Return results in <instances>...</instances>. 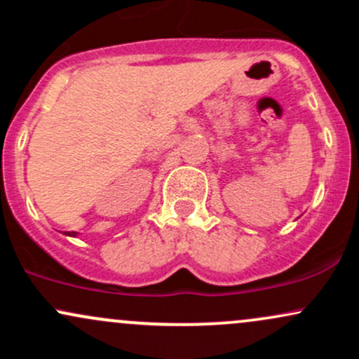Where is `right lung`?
Returning a JSON list of instances; mask_svg holds the SVG:
<instances>
[{"label":"right lung","mask_w":359,"mask_h":359,"mask_svg":"<svg viewBox=\"0 0 359 359\" xmlns=\"http://www.w3.org/2000/svg\"><path fill=\"white\" fill-rule=\"evenodd\" d=\"M65 234H71V236H76V231H65Z\"/></svg>","instance_id":"add662e5"}]
</instances>
